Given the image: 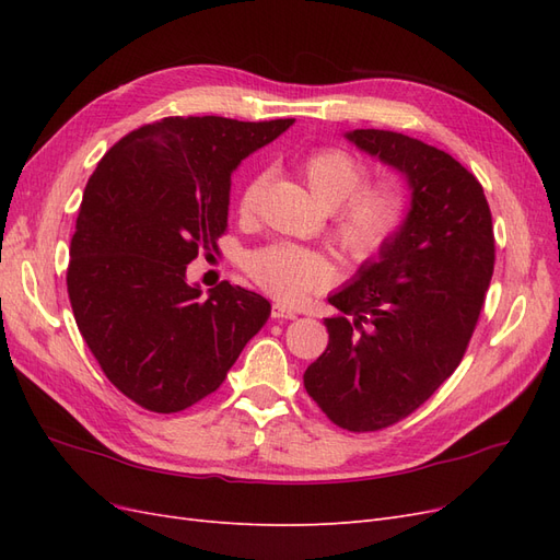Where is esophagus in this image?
<instances>
[{
    "label": "esophagus",
    "instance_id": "esophagus-1",
    "mask_svg": "<svg viewBox=\"0 0 560 560\" xmlns=\"http://www.w3.org/2000/svg\"><path fill=\"white\" fill-rule=\"evenodd\" d=\"M270 317H273V319H294L296 311L287 308L284 303H273V308H270Z\"/></svg>",
    "mask_w": 560,
    "mask_h": 560
}]
</instances>
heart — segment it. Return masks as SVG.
<instances>
[{"mask_svg": "<svg viewBox=\"0 0 560 560\" xmlns=\"http://www.w3.org/2000/svg\"><path fill=\"white\" fill-rule=\"evenodd\" d=\"M301 175L322 208L331 210V238L348 259L366 261L395 238L409 212V191L397 177L368 179L366 163L343 147H317L301 161ZM264 175L249 177L238 196V212L259 210ZM245 270L261 290L294 303L331 282V264L315 249L276 243L252 252Z\"/></svg>", "mask_w": 560, "mask_h": 560, "instance_id": "obj_1", "label": "heart"}]
</instances>
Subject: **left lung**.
Instances as JSON below:
<instances>
[{
    "mask_svg": "<svg viewBox=\"0 0 560 560\" xmlns=\"http://www.w3.org/2000/svg\"><path fill=\"white\" fill-rule=\"evenodd\" d=\"M346 138L399 171L411 210L378 259L329 296L327 350L303 385L334 425L376 432L425 404L469 346L495 266L483 186L446 151L393 130Z\"/></svg>",
    "mask_w": 560,
    "mask_h": 560,
    "instance_id": "obj_1",
    "label": "left lung"
}]
</instances>
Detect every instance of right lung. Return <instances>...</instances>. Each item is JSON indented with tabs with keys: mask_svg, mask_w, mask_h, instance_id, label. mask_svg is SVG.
<instances>
[{
	"mask_svg": "<svg viewBox=\"0 0 560 560\" xmlns=\"http://www.w3.org/2000/svg\"><path fill=\"white\" fill-rule=\"evenodd\" d=\"M294 124L167 116L118 140L91 175L77 217L67 294L77 327L116 389L177 413L224 383L270 303L219 282H186L226 233L231 173Z\"/></svg>",
	"mask_w": 560,
	"mask_h": 560,
	"instance_id": "right-lung-1",
	"label": "right lung"
}]
</instances>
